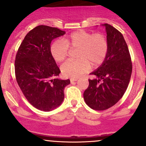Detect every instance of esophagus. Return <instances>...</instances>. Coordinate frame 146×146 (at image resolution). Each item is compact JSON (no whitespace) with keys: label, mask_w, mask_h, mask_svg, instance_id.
<instances>
[{"label":"esophagus","mask_w":146,"mask_h":146,"mask_svg":"<svg viewBox=\"0 0 146 146\" xmlns=\"http://www.w3.org/2000/svg\"><path fill=\"white\" fill-rule=\"evenodd\" d=\"M70 82H73L75 81H77L78 78H71L70 79Z\"/></svg>","instance_id":"obj_1"}]
</instances>
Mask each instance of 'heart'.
<instances>
[{
  "label": "heart",
  "instance_id": "obj_1",
  "mask_svg": "<svg viewBox=\"0 0 146 146\" xmlns=\"http://www.w3.org/2000/svg\"><path fill=\"white\" fill-rule=\"evenodd\" d=\"M70 48H78L76 53L78 58L65 61L61 70L66 77L77 78L89 71L90 64L97 67L102 64L108 54L109 43L103 34L78 30L63 39L54 41L50 46V52L56 61L61 62L69 55Z\"/></svg>",
  "mask_w": 146,
  "mask_h": 146
}]
</instances>
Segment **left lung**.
Here are the masks:
<instances>
[{
    "label": "left lung",
    "mask_w": 146,
    "mask_h": 146,
    "mask_svg": "<svg viewBox=\"0 0 146 146\" xmlns=\"http://www.w3.org/2000/svg\"><path fill=\"white\" fill-rule=\"evenodd\" d=\"M104 26L108 54L100 67L90 73L97 78L89 79V86L83 93L85 103L98 111L110 108L123 97L132 73L130 53L122 34L110 25Z\"/></svg>",
    "instance_id": "1"
}]
</instances>
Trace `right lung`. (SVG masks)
I'll return each mask as SVG.
<instances>
[{"mask_svg":"<svg viewBox=\"0 0 146 146\" xmlns=\"http://www.w3.org/2000/svg\"><path fill=\"white\" fill-rule=\"evenodd\" d=\"M66 32L39 25L29 31L17 50L15 73L17 84L27 101L35 108L51 111L61 105L64 88L70 80L56 78L61 73L50 52L51 42Z\"/></svg>","mask_w":146,"mask_h":146,"instance_id":"1","label":"right lung"}]
</instances>
